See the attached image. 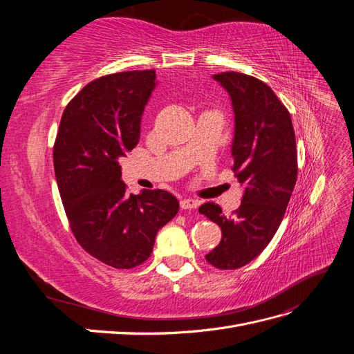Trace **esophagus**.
I'll return each mask as SVG.
<instances>
[{
	"label": "esophagus",
	"mask_w": 354,
	"mask_h": 354,
	"mask_svg": "<svg viewBox=\"0 0 354 354\" xmlns=\"http://www.w3.org/2000/svg\"><path fill=\"white\" fill-rule=\"evenodd\" d=\"M180 207H181V209H194V208L199 207V202L196 199L185 198V199L180 201Z\"/></svg>",
	"instance_id": "34e87169"
}]
</instances>
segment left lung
<instances>
[{
    "label": "left lung",
    "mask_w": 354,
    "mask_h": 354,
    "mask_svg": "<svg viewBox=\"0 0 354 354\" xmlns=\"http://www.w3.org/2000/svg\"><path fill=\"white\" fill-rule=\"evenodd\" d=\"M212 78L230 95L232 171L245 192L229 217L214 202L203 203L199 212L221 229V241L207 261L234 270L257 259L281 226L298 173L295 133L288 109L263 81L238 72Z\"/></svg>",
    "instance_id": "left-lung-1"
}]
</instances>
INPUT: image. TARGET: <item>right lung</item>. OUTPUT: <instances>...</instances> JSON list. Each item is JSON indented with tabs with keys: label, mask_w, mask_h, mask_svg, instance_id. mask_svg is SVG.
<instances>
[{
	"label": "right lung",
	"mask_w": 354,
	"mask_h": 354,
	"mask_svg": "<svg viewBox=\"0 0 354 354\" xmlns=\"http://www.w3.org/2000/svg\"><path fill=\"white\" fill-rule=\"evenodd\" d=\"M155 71L106 75L87 84L63 112L53 160L71 229L94 259L133 269L152 254L156 233L178 212L169 192L128 195L120 159L140 140Z\"/></svg>",
	"instance_id": "1"
}]
</instances>
